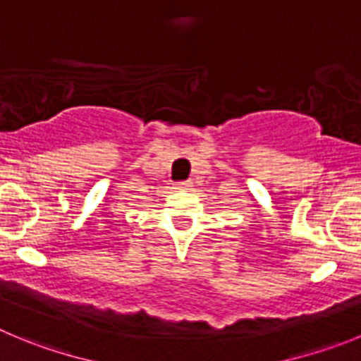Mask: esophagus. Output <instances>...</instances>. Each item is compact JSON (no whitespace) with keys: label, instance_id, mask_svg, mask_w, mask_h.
Returning <instances> with one entry per match:
<instances>
[{"label":"esophagus","instance_id":"1","mask_svg":"<svg viewBox=\"0 0 361 361\" xmlns=\"http://www.w3.org/2000/svg\"><path fill=\"white\" fill-rule=\"evenodd\" d=\"M180 187H183V188H190V187H194V185H192V181L188 180V181H183V183H180Z\"/></svg>","mask_w":361,"mask_h":361}]
</instances>
